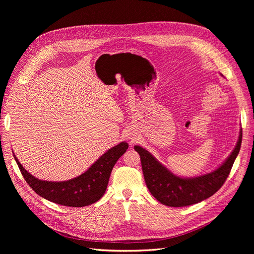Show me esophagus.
I'll use <instances>...</instances> for the list:
<instances>
[{
	"label": "esophagus",
	"instance_id": "esophagus-1",
	"mask_svg": "<svg viewBox=\"0 0 254 254\" xmlns=\"http://www.w3.org/2000/svg\"><path fill=\"white\" fill-rule=\"evenodd\" d=\"M127 138H129L131 141H132V139H134V138H132V136H130V137H127Z\"/></svg>",
	"mask_w": 254,
	"mask_h": 254
}]
</instances>
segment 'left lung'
Returning <instances> with one entry per match:
<instances>
[{
    "mask_svg": "<svg viewBox=\"0 0 254 254\" xmlns=\"http://www.w3.org/2000/svg\"><path fill=\"white\" fill-rule=\"evenodd\" d=\"M241 140L242 129L228 158L217 169L197 177L175 175L146 149L134 146V150L140 157L143 178L151 194L166 206L185 207L211 197L222 187L238 156Z\"/></svg>",
    "mask_w": 254,
    "mask_h": 254,
    "instance_id": "obj_1",
    "label": "left lung"
}]
</instances>
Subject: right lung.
I'll return each instance as SVG.
<instances>
[{
  "instance_id": "obj_1",
  "label": "right lung",
  "mask_w": 254,
  "mask_h": 254,
  "mask_svg": "<svg viewBox=\"0 0 254 254\" xmlns=\"http://www.w3.org/2000/svg\"><path fill=\"white\" fill-rule=\"evenodd\" d=\"M127 148V141L120 142L107 150L83 174L62 182L44 181L34 177L24 169L15 154L14 158L26 182L39 196L68 207H84L97 202L103 196L113 168Z\"/></svg>"
}]
</instances>
